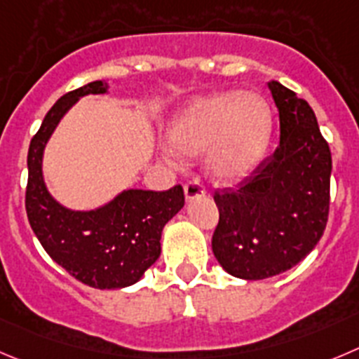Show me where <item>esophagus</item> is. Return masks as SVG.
Masks as SVG:
<instances>
[{
    "label": "esophagus",
    "mask_w": 359,
    "mask_h": 359,
    "mask_svg": "<svg viewBox=\"0 0 359 359\" xmlns=\"http://www.w3.org/2000/svg\"><path fill=\"white\" fill-rule=\"evenodd\" d=\"M201 196H204L203 183H201L199 177H192L190 182L185 183V197H187V201H192V199H196V197H201Z\"/></svg>",
    "instance_id": "obj_1"
}]
</instances>
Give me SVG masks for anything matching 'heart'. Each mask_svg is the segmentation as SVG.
<instances>
[{
	"mask_svg": "<svg viewBox=\"0 0 359 359\" xmlns=\"http://www.w3.org/2000/svg\"><path fill=\"white\" fill-rule=\"evenodd\" d=\"M271 109L257 93H218L190 104L170 123L167 141L177 156L210 153L220 180L247 174L264 155L271 137Z\"/></svg>",
	"mask_w": 359,
	"mask_h": 359,
	"instance_id": "1",
	"label": "heart"
}]
</instances>
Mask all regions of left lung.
I'll use <instances>...</instances> for the list:
<instances>
[{"label": "left lung", "mask_w": 359, "mask_h": 359, "mask_svg": "<svg viewBox=\"0 0 359 359\" xmlns=\"http://www.w3.org/2000/svg\"><path fill=\"white\" fill-rule=\"evenodd\" d=\"M280 118V144L236 189L215 192L211 248L243 280L280 275L313 250L330 213L331 151L312 107L276 81L268 84Z\"/></svg>", "instance_id": "8db88e82"}]
</instances>
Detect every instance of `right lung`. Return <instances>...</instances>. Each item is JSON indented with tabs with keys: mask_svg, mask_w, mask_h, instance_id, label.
<instances>
[{
	"mask_svg": "<svg viewBox=\"0 0 359 359\" xmlns=\"http://www.w3.org/2000/svg\"><path fill=\"white\" fill-rule=\"evenodd\" d=\"M107 88L95 81L49 109L29 142L26 213L43 250L74 278L95 289H121L135 284L158 259L163 225L185 204L183 187L125 190L98 210L72 211L53 199L42 176L43 148L65 112L84 95L105 93Z\"/></svg>",
	"mask_w": 359,
	"mask_h": 359,
	"instance_id": "obj_1",
	"label": "right lung"
}]
</instances>
